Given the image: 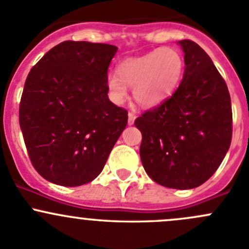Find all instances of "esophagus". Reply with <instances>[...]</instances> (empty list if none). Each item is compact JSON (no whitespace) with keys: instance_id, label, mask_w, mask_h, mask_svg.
<instances>
[{"instance_id":"obj_1","label":"esophagus","mask_w":249,"mask_h":249,"mask_svg":"<svg viewBox=\"0 0 249 249\" xmlns=\"http://www.w3.org/2000/svg\"><path fill=\"white\" fill-rule=\"evenodd\" d=\"M127 117H129V119H127V123H129V125L134 124L135 119H136V114H135V113H132V112H129Z\"/></svg>"}]
</instances>
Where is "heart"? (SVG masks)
I'll list each match as a JSON object with an SVG mask.
<instances>
[{
	"label": "heart",
	"mask_w": 249,
	"mask_h": 249,
	"mask_svg": "<svg viewBox=\"0 0 249 249\" xmlns=\"http://www.w3.org/2000/svg\"><path fill=\"white\" fill-rule=\"evenodd\" d=\"M183 71V60L173 49H158L140 57L126 59L118 66V73L107 76V90L113 101L127 95L134 88L135 99L143 106H155L172 92Z\"/></svg>",
	"instance_id": "b5f03b06"
}]
</instances>
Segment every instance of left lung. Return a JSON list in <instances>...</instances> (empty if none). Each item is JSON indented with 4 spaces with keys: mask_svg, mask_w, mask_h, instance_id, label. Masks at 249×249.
Listing matches in <instances>:
<instances>
[{
    "mask_svg": "<svg viewBox=\"0 0 249 249\" xmlns=\"http://www.w3.org/2000/svg\"><path fill=\"white\" fill-rule=\"evenodd\" d=\"M184 73L177 90L135 120L142 134L140 155L158 184L192 189L222 164L231 143L232 110L227 83L207 53L179 41Z\"/></svg>",
    "mask_w": 249,
    "mask_h": 249,
    "instance_id": "left-lung-1",
    "label": "left lung"
}]
</instances>
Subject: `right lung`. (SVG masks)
Masks as SVG:
<instances>
[{
  "label": "right lung",
  "instance_id": "add662e5",
  "mask_svg": "<svg viewBox=\"0 0 249 249\" xmlns=\"http://www.w3.org/2000/svg\"><path fill=\"white\" fill-rule=\"evenodd\" d=\"M115 46L65 41L30 71L19 124L35 170L49 182L78 187L104 169L127 124L108 99L107 71Z\"/></svg>",
  "mask_w": 249,
  "mask_h": 249
}]
</instances>
